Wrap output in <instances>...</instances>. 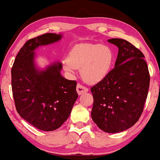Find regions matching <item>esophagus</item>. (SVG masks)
<instances>
[{"label":"esophagus","mask_w":160,"mask_h":160,"mask_svg":"<svg viewBox=\"0 0 160 160\" xmlns=\"http://www.w3.org/2000/svg\"><path fill=\"white\" fill-rule=\"evenodd\" d=\"M76 91H77L78 95H81L85 92H88V89H87L86 87L82 86V84H78L77 87H76Z\"/></svg>","instance_id":"34e87169"}]
</instances>
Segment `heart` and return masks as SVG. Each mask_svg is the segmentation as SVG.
<instances>
[{"label":"heart","mask_w":160,"mask_h":160,"mask_svg":"<svg viewBox=\"0 0 160 160\" xmlns=\"http://www.w3.org/2000/svg\"><path fill=\"white\" fill-rule=\"evenodd\" d=\"M114 54L108 46L101 43H80L72 48L69 57L62 61L69 73L81 68L83 79L89 84H98L107 78L112 70Z\"/></svg>","instance_id":"1"}]
</instances>
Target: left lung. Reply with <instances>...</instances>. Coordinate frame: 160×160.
Wrapping results in <instances>:
<instances>
[{
    "instance_id": "1",
    "label": "left lung",
    "mask_w": 160,
    "mask_h": 160,
    "mask_svg": "<svg viewBox=\"0 0 160 160\" xmlns=\"http://www.w3.org/2000/svg\"><path fill=\"white\" fill-rule=\"evenodd\" d=\"M119 49L114 68L91 87L94 102L91 117L100 130L117 133L130 128L143 110L150 76L145 57L128 41L108 39Z\"/></svg>"
}]
</instances>
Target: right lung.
<instances>
[{
  "mask_svg": "<svg viewBox=\"0 0 160 160\" xmlns=\"http://www.w3.org/2000/svg\"><path fill=\"white\" fill-rule=\"evenodd\" d=\"M62 34L46 33L21 48L12 69V87L19 116L38 130L52 131L68 119L78 98L76 81L61 75L60 61L40 68L35 50L60 41Z\"/></svg>",
  "mask_w": 160,
  "mask_h": 160,
  "instance_id": "add662e5",
  "label": "right lung"
}]
</instances>
